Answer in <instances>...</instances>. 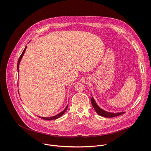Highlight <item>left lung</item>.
Here are the masks:
<instances>
[{
  "mask_svg": "<svg viewBox=\"0 0 151 151\" xmlns=\"http://www.w3.org/2000/svg\"><path fill=\"white\" fill-rule=\"evenodd\" d=\"M91 102L93 105V107L94 108V110H95V111L96 112V113L101 116H104V117H107V118H111V117H114V116H117L122 115L123 114H124L125 112H120V113H110V112H107L104 110L103 109H102L101 108H100L98 105L96 104V103L95 102L93 98L92 97L91 98Z\"/></svg>",
  "mask_w": 151,
  "mask_h": 151,
  "instance_id": "8db88e82",
  "label": "left lung"
}]
</instances>
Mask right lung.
Returning a JSON list of instances; mask_svg holds the SVG:
<instances>
[{
  "label": "right lung",
  "instance_id": "obj_1",
  "mask_svg": "<svg viewBox=\"0 0 151 151\" xmlns=\"http://www.w3.org/2000/svg\"><path fill=\"white\" fill-rule=\"evenodd\" d=\"M26 47H24V50H23V51L22 52V54H21V56L19 57V60H18V64H17V70H19V63H20L21 60V59L22 58L23 55H24V52H25V51H26ZM68 105H67V107H65V109L63 111H61V113H60L59 114H57L56 116H51V117H41V116H38V117H40V118H42V119H45V120H53V119H58V118H60V116H62L64 114V113L66 111V110H67V108H68Z\"/></svg>",
  "mask_w": 151,
  "mask_h": 151
}]
</instances>
